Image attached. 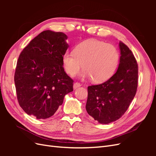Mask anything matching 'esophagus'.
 <instances>
[{
    "label": "esophagus",
    "instance_id": "obj_1",
    "mask_svg": "<svg viewBox=\"0 0 156 156\" xmlns=\"http://www.w3.org/2000/svg\"><path fill=\"white\" fill-rule=\"evenodd\" d=\"M80 87H81V84H80L79 83H75L73 84V89H75V90Z\"/></svg>",
    "mask_w": 156,
    "mask_h": 156
}]
</instances>
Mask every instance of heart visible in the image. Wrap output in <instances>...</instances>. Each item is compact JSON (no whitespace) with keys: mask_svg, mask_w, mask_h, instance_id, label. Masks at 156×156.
Listing matches in <instances>:
<instances>
[{"mask_svg":"<svg viewBox=\"0 0 156 156\" xmlns=\"http://www.w3.org/2000/svg\"><path fill=\"white\" fill-rule=\"evenodd\" d=\"M119 60V51L114 45L101 41L90 40L75 47L73 53L67 51L62 56L65 72L74 76L82 67L83 78L90 77L96 83L104 82L115 73Z\"/></svg>","mask_w":156,"mask_h":156,"instance_id":"heart-1","label":"heart"}]
</instances>
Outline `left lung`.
Here are the masks:
<instances>
[{"mask_svg":"<svg viewBox=\"0 0 156 156\" xmlns=\"http://www.w3.org/2000/svg\"><path fill=\"white\" fill-rule=\"evenodd\" d=\"M119 48L121 56L116 72L105 83L88 87L87 111L102 124L119 119L127 110L137 89V62L122 41Z\"/></svg>","mask_w":156,"mask_h":156,"instance_id":"1","label":"left lung"}]
</instances>
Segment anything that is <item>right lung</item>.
<instances>
[{
    "label": "right lung",
    "mask_w": 156,
    "mask_h": 156,
    "mask_svg": "<svg viewBox=\"0 0 156 156\" xmlns=\"http://www.w3.org/2000/svg\"><path fill=\"white\" fill-rule=\"evenodd\" d=\"M67 38L63 32L43 31L19 56L14 75L17 100L27 115L37 119L53 116L73 90V80L62 64Z\"/></svg>",
    "instance_id": "add662e5"
}]
</instances>
